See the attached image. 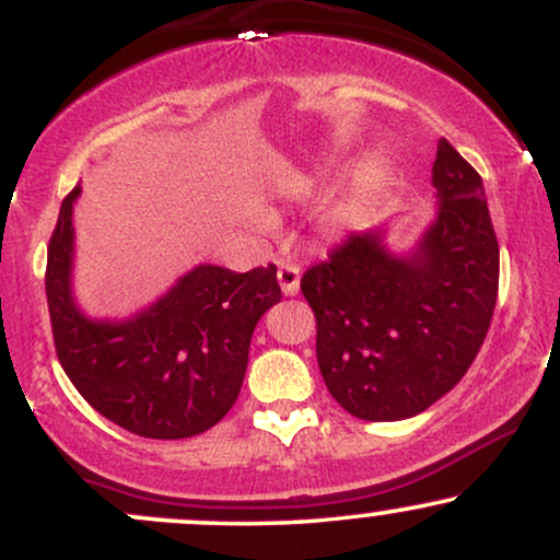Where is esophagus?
<instances>
[{
    "mask_svg": "<svg viewBox=\"0 0 560 560\" xmlns=\"http://www.w3.org/2000/svg\"><path fill=\"white\" fill-rule=\"evenodd\" d=\"M279 284H281V292H284L287 298L298 294V289H300V268L294 266V262H281V266H279Z\"/></svg>",
    "mask_w": 560,
    "mask_h": 560,
    "instance_id": "34e87169",
    "label": "esophagus"
}]
</instances>
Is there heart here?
I'll use <instances>...</instances> for the list:
<instances>
[{"label":"heart","mask_w":560,"mask_h":560,"mask_svg":"<svg viewBox=\"0 0 560 560\" xmlns=\"http://www.w3.org/2000/svg\"><path fill=\"white\" fill-rule=\"evenodd\" d=\"M378 173H382V165H378L376 160L365 163V168L361 171V178H358V189H369V186H374L378 182ZM345 213H347V205H339V208L334 210V218H342Z\"/></svg>","instance_id":"1"}]
</instances>
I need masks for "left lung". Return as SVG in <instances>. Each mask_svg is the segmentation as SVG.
Masks as SVG:
<instances>
[{"mask_svg": "<svg viewBox=\"0 0 560 560\" xmlns=\"http://www.w3.org/2000/svg\"><path fill=\"white\" fill-rule=\"evenodd\" d=\"M432 184L440 210L405 258L382 234H350L302 273L331 397L363 421L421 413L464 378L490 329L500 249L481 176L447 139Z\"/></svg>", "mask_w": 560, "mask_h": 560, "instance_id": "obj_1", "label": "left lung"}]
</instances>
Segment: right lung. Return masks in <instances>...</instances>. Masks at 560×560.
<instances>
[{"mask_svg": "<svg viewBox=\"0 0 560 560\" xmlns=\"http://www.w3.org/2000/svg\"><path fill=\"white\" fill-rule=\"evenodd\" d=\"M79 191L62 199L44 276L62 371L83 400L126 432L150 440L208 432L240 397L255 324L281 300L276 266L247 273L197 266L131 320H92L70 294Z\"/></svg>", "mask_w": 560, "mask_h": 560, "instance_id": "add662e5", "label": "right lung"}]
</instances>
